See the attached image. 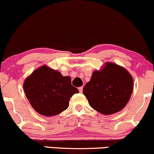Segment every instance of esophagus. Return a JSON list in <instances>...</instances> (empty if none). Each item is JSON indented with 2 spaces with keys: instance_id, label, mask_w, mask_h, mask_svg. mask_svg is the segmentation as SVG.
<instances>
[{
  "instance_id": "34e87169",
  "label": "esophagus",
  "mask_w": 154,
  "mask_h": 154,
  "mask_svg": "<svg viewBox=\"0 0 154 154\" xmlns=\"http://www.w3.org/2000/svg\"><path fill=\"white\" fill-rule=\"evenodd\" d=\"M79 92H80V93H82V90H83V87H79Z\"/></svg>"
}]
</instances>
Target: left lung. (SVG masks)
I'll use <instances>...</instances> for the list:
<instances>
[{"mask_svg": "<svg viewBox=\"0 0 154 154\" xmlns=\"http://www.w3.org/2000/svg\"><path fill=\"white\" fill-rule=\"evenodd\" d=\"M133 90V79L123 67L106 63L100 71H95L83 88L91 106L103 114H112L124 109Z\"/></svg>", "mask_w": 154, "mask_h": 154, "instance_id": "1", "label": "left lung"}]
</instances>
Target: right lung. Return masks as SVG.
I'll return each instance as SVG.
<instances>
[{"label": "right lung", "mask_w": 154, "mask_h": 154, "mask_svg": "<svg viewBox=\"0 0 154 154\" xmlns=\"http://www.w3.org/2000/svg\"><path fill=\"white\" fill-rule=\"evenodd\" d=\"M25 95L31 106L42 115L59 114L68 108L70 98L79 91L71 78L47 66H40L25 79Z\"/></svg>", "instance_id": "add662e5"}]
</instances>
